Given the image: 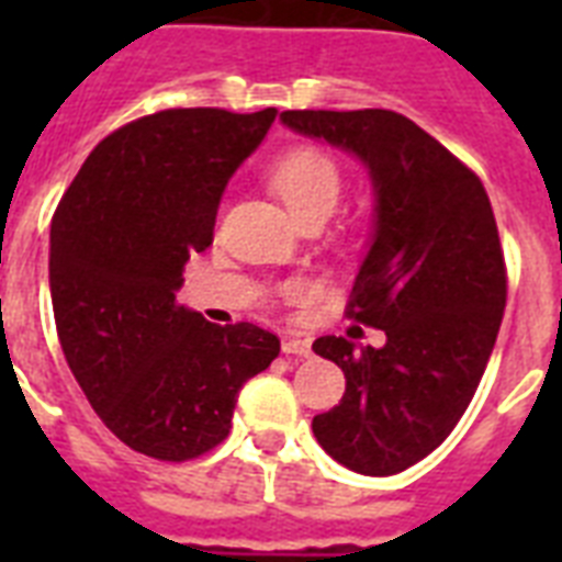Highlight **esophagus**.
I'll return each instance as SVG.
<instances>
[{
	"label": "esophagus",
	"instance_id": "esophagus-1",
	"mask_svg": "<svg viewBox=\"0 0 562 562\" xmlns=\"http://www.w3.org/2000/svg\"><path fill=\"white\" fill-rule=\"evenodd\" d=\"M282 352H285V356L308 359V356H312V341H308V338H300V335H289V338L282 341Z\"/></svg>",
	"mask_w": 562,
	"mask_h": 562
}]
</instances>
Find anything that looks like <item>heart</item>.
<instances>
[{"label": "heart", "instance_id": "heart-1", "mask_svg": "<svg viewBox=\"0 0 562 562\" xmlns=\"http://www.w3.org/2000/svg\"><path fill=\"white\" fill-rule=\"evenodd\" d=\"M268 180L300 221L333 212L341 194V175L333 157L317 148H291L271 162Z\"/></svg>", "mask_w": 562, "mask_h": 562}]
</instances>
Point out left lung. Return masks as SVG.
Here are the masks:
<instances>
[{
	"mask_svg": "<svg viewBox=\"0 0 562 562\" xmlns=\"http://www.w3.org/2000/svg\"><path fill=\"white\" fill-rule=\"evenodd\" d=\"M282 125L350 151L375 194L373 236L347 317L384 347L324 335L312 350L347 375L312 419L326 454L361 475H396L443 443L475 396L505 315L507 273L481 180L393 110H285Z\"/></svg>",
	"mask_w": 562,
	"mask_h": 562,
	"instance_id": "left-lung-1",
	"label": "left lung"
}]
</instances>
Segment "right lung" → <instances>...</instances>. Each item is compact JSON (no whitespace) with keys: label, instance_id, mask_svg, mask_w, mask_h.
Instances as JSON below:
<instances>
[{"label":"right lung","instance_id":"add662e5","mask_svg":"<svg viewBox=\"0 0 562 562\" xmlns=\"http://www.w3.org/2000/svg\"><path fill=\"white\" fill-rule=\"evenodd\" d=\"M277 110H160L101 139L52 218L48 289L66 364L134 452L192 461L229 435L238 391L280 338L180 306L221 194Z\"/></svg>","mask_w":562,"mask_h":562}]
</instances>
